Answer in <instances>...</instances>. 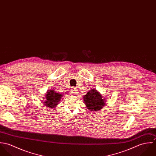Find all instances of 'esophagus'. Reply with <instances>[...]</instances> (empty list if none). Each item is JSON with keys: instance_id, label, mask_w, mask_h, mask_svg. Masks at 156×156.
<instances>
[{"instance_id": "obj_1", "label": "esophagus", "mask_w": 156, "mask_h": 156, "mask_svg": "<svg viewBox=\"0 0 156 156\" xmlns=\"http://www.w3.org/2000/svg\"><path fill=\"white\" fill-rule=\"evenodd\" d=\"M72 93H73V95H76L77 94H78V92H77V90L75 88H72Z\"/></svg>"}]
</instances>
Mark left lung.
I'll use <instances>...</instances> for the list:
<instances>
[{
	"label": "left lung",
	"instance_id": "left-lung-1",
	"mask_svg": "<svg viewBox=\"0 0 156 156\" xmlns=\"http://www.w3.org/2000/svg\"><path fill=\"white\" fill-rule=\"evenodd\" d=\"M87 108L90 111H98L101 110L106 103L105 98L96 89L89 90L83 97Z\"/></svg>",
	"mask_w": 156,
	"mask_h": 156
}]
</instances>
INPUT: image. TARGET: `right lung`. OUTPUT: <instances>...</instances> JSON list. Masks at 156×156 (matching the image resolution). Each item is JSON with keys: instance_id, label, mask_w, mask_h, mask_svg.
<instances>
[{"instance_id": "1", "label": "right lung", "mask_w": 156, "mask_h": 156, "mask_svg": "<svg viewBox=\"0 0 156 156\" xmlns=\"http://www.w3.org/2000/svg\"><path fill=\"white\" fill-rule=\"evenodd\" d=\"M45 96L46 100L44 101L45 106L49 108H55L60 101L62 94L55 90H48Z\"/></svg>"}]
</instances>
